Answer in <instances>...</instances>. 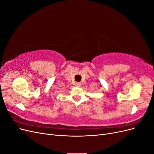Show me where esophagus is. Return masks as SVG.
<instances>
[{
	"instance_id": "1",
	"label": "esophagus",
	"mask_w": 154,
	"mask_h": 154,
	"mask_svg": "<svg viewBox=\"0 0 154 154\" xmlns=\"http://www.w3.org/2000/svg\"><path fill=\"white\" fill-rule=\"evenodd\" d=\"M75 85H76V87H80L81 83H80V82H76V83H75Z\"/></svg>"
}]
</instances>
